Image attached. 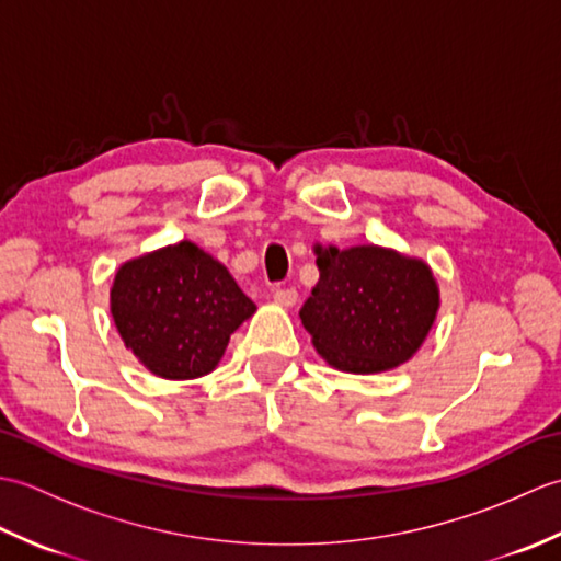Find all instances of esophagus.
Returning a JSON list of instances; mask_svg holds the SVG:
<instances>
[{
    "label": "esophagus",
    "mask_w": 561,
    "mask_h": 561,
    "mask_svg": "<svg viewBox=\"0 0 561 561\" xmlns=\"http://www.w3.org/2000/svg\"><path fill=\"white\" fill-rule=\"evenodd\" d=\"M274 301H277L279 306H294L296 301H299V291H296L294 287H287V289H274Z\"/></svg>",
    "instance_id": "obj_1"
}]
</instances>
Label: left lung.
Returning <instances> with one entry per match:
<instances>
[{"label":"left lung","instance_id":"obj_1","mask_svg":"<svg viewBox=\"0 0 561 561\" xmlns=\"http://www.w3.org/2000/svg\"><path fill=\"white\" fill-rule=\"evenodd\" d=\"M316 253L320 277L299 316L325 362L350 374L408 362L438 311L432 270L376 245Z\"/></svg>","mask_w":561,"mask_h":561}]
</instances>
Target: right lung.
Masks as SVG:
<instances>
[{
  "label": "right lung",
  "mask_w": 561,
  "mask_h": 561,
  "mask_svg": "<svg viewBox=\"0 0 561 561\" xmlns=\"http://www.w3.org/2000/svg\"><path fill=\"white\" fill-rule=\"evenodd\" d=\"M111 311L127 350L151 374L185 380L209 374L255 304L221 262L183 241L117 270Z\"/></svg>",
  "instance_id": "right-lung-1"
}]
</instances>
